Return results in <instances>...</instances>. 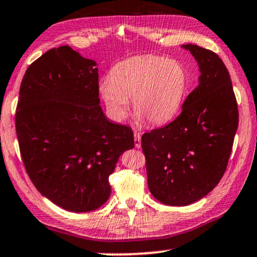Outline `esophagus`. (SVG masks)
<instances>
[{"instance_id": "34e87169", "label": "esophagus", "mask_w": 257, "mask_h": 257, "mask_svg": "<svg viewBox=\"0 0 257 257\" xmlns=\"http://www.w3.org/2000/svg\"><path fill=\"white\" fill-rule=\"evenodd\" d=\"M134 144L136 148L141 147V135H140L138 132L134 133Z\"/></svg>"}]
</instances>
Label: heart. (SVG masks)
Listing matches in <instances>:
<instances>
[{"label":"heart","mask_w":257,"mask_h":257,"mask_svg":"<svg viewBox=\"0 0 257 257\" xmlns=\"http://www.w3.org/2000/svg\"><path fill=\"white\" fill-rule=\"evenodd\" d=\"M188 74L177 59L139 56L116 64L98 84L99 95L115 119L125 117L129 98L138 121L160 125L180 111L187 93Z\"/></svg>","instance_id":"1"}]
</instances>
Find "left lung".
Returning a JSON list of instances; mask_svg holds the SVG:
<instances>
[{
    "label": "left lung",
    "mask_w": 257,
    "mask_h": 257,
    "mask_svg": "<svg viewBox=\"0 0 257 257\" xmlns=\"http://www.w3.org/2000/svg\"><path fill=\"white\" fill-rule=\"evenodd\" d=\"M181 47L198 63L199 84L173 122L141 139L149 191L171 206L190 205L217 186L238 126L236 97L222 59L197 45Z\"/></svg>",
    "instance_id": "8db88e82"
}]
</instances>
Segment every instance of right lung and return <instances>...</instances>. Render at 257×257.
Masks as SVG:
<instances>
[{
    "label": "right lung",
    "instance_id": "right-lung-1",
    "mask_svg": "<svg viewBox=\"0 0 257 257\" xmlns=\"http://www.w3.org/2000/svg\"><path fill=\"white\" fill-rule=\"evenodd\" d=\"M67 45L29 65L15 115L22 161L42 196L61 209L89 212L108 201L109 175L134 148L131 126L100 108L98 69Z\"/></svg>",
    "mask_w": 257,
    "mask_h": 257
}]
</instances>
